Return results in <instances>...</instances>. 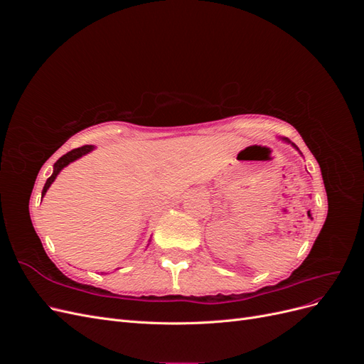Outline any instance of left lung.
<instances>
[{"label":"left lung","instance_id":"left-lung-1","mask_svg":"<svg viewBox=\"0 0 364 364\" xmlns=\"http://www.w3.org/2000/svg\"><path fill=\"white\" fill-rule=\"evenodd\" d=\"M282 141H284V142H289V144H291V146H293V147H294V149H296V150H297V151H299V149H297V147H296V146H294V144H293V142H290V141H289V139H285V138H282ZM299 153H301V151H299ZM301 155H302V153H301Z\"/></svg>","mask_w":364,"mask_h":364}]
</instances>
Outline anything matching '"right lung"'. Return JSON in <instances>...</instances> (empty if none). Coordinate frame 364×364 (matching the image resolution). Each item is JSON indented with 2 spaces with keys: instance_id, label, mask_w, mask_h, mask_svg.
I'll use <instances>...</instances> for the list:
<instances>
[{
  "instance_id": "add662e5",
  "label": "right lung",
  "mask_w": 364,
  "mask_h": 364,
  "mask_svg": "<svg viewBox=\"0 0 364 364\" xmlns=\"http://www.w3.org/2000/svg\"><path fill=\"white\" fill-rule=\"evenodd\" d=\"M94 149H95L94 146H83V147H79V149H74V150L68 151L67 155H63L62 158H59V159H58V162L54 164L53 174H51L50 178L47 179L46 185H43V190H42V197L46 196L47 190L50 188L51 183L54 182V179L58 178V174H59V173H60V171H62L65 167H67V165H70L71 162H74V161H77V159H79V158H82V156L87 155V153H91Z\"/></svg>"
}]
</instances>
